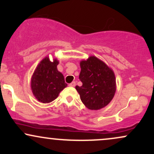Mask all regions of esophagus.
<instances>
[{
    "instance_id": "1",
    "label": "esophagus",
    "mask_w": 154,
    "mask_h": 154,
    "mask_svg": "<svg viewBox=\"0 0 154 154\" xmlns=\"http://www.w3.org/2000/svg\"><path fill=\"white\" fill-rule=\"evenodd\" d=\"M69 85L70 87H75V86L76 85V82H72L70 83V84Z\"/></svg>"
}]
</instances>
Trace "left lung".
<instances>
[{"label":"left lung","mask_w":154,"mask_h":154,"mask_svg":"<svg viewBox=\"0 0 154 154\" xmlns=\"http://www.w3.org/2000/svg\"><path fill=\"white\" fill-rule=\"evenodd\" d=\"M79 79L82 85L75 87L84 105L91 110L105 107L114 98L116 78L114 72L101 60L90 56L80 61Z\"/></svg>","instance_id":"8db88e82"}]
</instances>
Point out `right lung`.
<instances>
[{"instance_id":"add662e5","label":"right lung","mask_w":154,"mask_h":154,"mask_svg":"<svg viewBox=\"0 0 154 154\" xmlns=\"http://www.w3.org/2000/svg\"><path fill=\"white\" fill-rule=\"evenodd\" d=\"M58 64L56 59L51 61L48 57H45L35 69L31 79V89L40 102L46 103L53 101L67 86L63 75L58 71Z\"/></svg>"}]
</instances>
